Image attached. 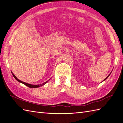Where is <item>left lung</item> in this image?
I'll return each mask as SVG.
<instances>
[{"instance_id": "left-lung-1", "label": "left lung", "mask_w": 123, "mask_h": 123, "mask_svg": "<svg viewBox=\"0 0 123 123\" xmlns=\"http://www.w3.org/2000/svg\"><path fill=\"white\" fill-rule=\"evenodd\" d=\"M111 73H110V74H111ZM110 74H109V75H108V76H107V77H106V78H105V79H104V80H103V81H105V80H106V79H107V78H108V77H109V76H110Z\"/></svg>"}]
</instances>
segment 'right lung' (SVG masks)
<instances>
[{"label": "right lung", "mask_w": 123, "mask_h": 123, "mask_svg": "<svg viewBox=\"0 0 123 123\" xmlns=\"http://www.w3.org/2000/svg\"><path fill=\"white\" fill-rule=\"evenodd\" d=\"M13 77L15 78V79H16V80H17L18 82H20V83H23V84H25V85L27 86V87H30V88H31L39 87H40V86H41L44 85L45 84H46V83L47 82L49 81H46V82H44V83H43V84H39V85H31V84H28V83H25V82H22V81L19 80V79H18L16 78V76H15V75H14V74H13Z\"/></svg>", "instance_id": "1"}]
</instances>
